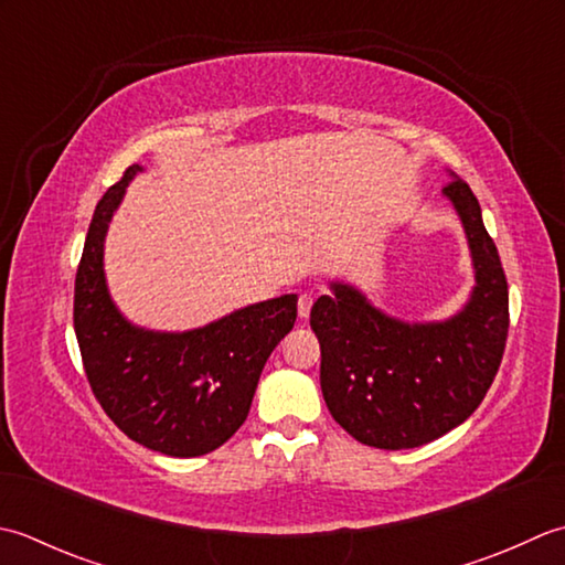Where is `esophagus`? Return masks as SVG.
Listing matches in <instances>:
<instances>
[{
  "mask_svg": "<svg viewBox=\"0 0 565 565\" xmlns=\"http://www.w3.org/2000/svg\"><path fill=\"white\" fill-rule=\"evenodd\" d=\"M312 302H315V299H312V295H299V299H297V312H299V317H302V319H307L309 317V312H312Z\"/></svg>",
  "mask_w": 565,
  "mask_h": 565,
  "instance_id": "1",
  "label": "esophagus"
}]
</instances>
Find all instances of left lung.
Listing matches in <instances>:
<instances>
[{"instance_id":"left-lung-1","label":"left lung","mask_w":565,"mask_h":565,"mask_svg":"<svg viewBox=\"0 0 565 565\" xmlns=\"http://www.w3.org/2000/svg\"><path fill=\"white\" fill-rule=\"evenodd\" d=\"M473 258L476 287L444 321L407 324L373 307L347 282H331L309 324L321 347V395L355 441L399 451L439 439L486 397L504 353L510 292L500 253L463 180L444 188Z\"/></svg>"}]
</instances>
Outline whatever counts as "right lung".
Instances as JSON below:
<instances>
[{
	"label": "right lung",
	"mask_w": 565,
	"mask_h": 565,
	"mask_svg": "<svg viewBox=\"0 0 565 565\" xmlns=\"http://www.w3.org/2000/svg\"><path fill=\"white\" fill-rule=\"evenodd\" d=\"M141 166L97 202L75 278L73 321L102 409L131 441L194 458L232 439L246 422L258 377L297 319V295L248 305L192 331L134 327L111 302L105 236Z\"/></svg>",
	"instance_id": "1"
}]
</instances>
